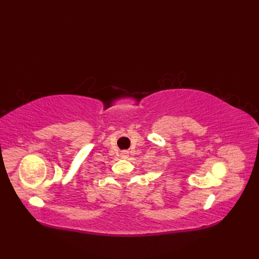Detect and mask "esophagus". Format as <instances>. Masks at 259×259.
Masks as SVG:
<instances>
[{"label":"esophagus","instance_id":"1","mask_svg":"<svg viewBox=\"0 0 259 259\" xmlns=\"http://www.w3.org/2000/svg\"><path fill=\"white\" fill-rule=\"evenodd\" d=\"M128 154H130V152H128L127 150H124V151H122V154H121L122 159H128Z\"/></svg>","mask_w":259,"mask_h":259}]
</instances>
